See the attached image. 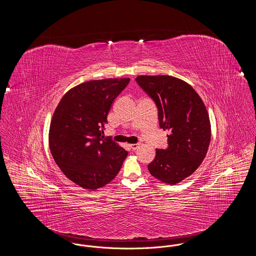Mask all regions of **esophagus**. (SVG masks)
Listing matches in <instances>:
<instances>
[{
  "label": "esophagus",
  "instance_id": "esophagus-1",
  "mask_svg": "<svg viewBox=\"0 0 256 256\" xmlns=\"http://www.w3.org/2000/svg\"><path fill=\"white\" fill-rule=\"evenodd\" d=\"M139 146L138 144H132V145H130V148L132 150H137V148Z\"/></svg>",
  "mask_w": 256,
  "mask_h": 256
}]
</instances>
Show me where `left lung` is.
Listing matches in <instances>:
<instances>
[{
	"instance_id": "obj_1",
	"label": "left lung",
	"mask_w": 256,
	"mask_h": 256,
	"mask_svg": "<svg viewBox=\"0 0 256 256\" xmlns=\"http://www.w3.org/2000/svg\"><path fill=\"white\" fill-rule=\"evenodd\" d=\"M135 80L156 102L160 128L170 132L168 148L156 150L148 172L162 182H180L206 156L211 139L206 108L194 88L178 78L138 76Z\"/></svg>"
}]
</instances>
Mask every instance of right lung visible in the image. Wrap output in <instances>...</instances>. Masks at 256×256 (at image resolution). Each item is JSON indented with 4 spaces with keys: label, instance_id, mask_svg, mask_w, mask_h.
I'll use <instances>...</instances> for the list:
<instances>
[{
    "label": "right lung",
    "instance_id": "add662e5",
    "mask_svg": "<svg viewBox=\"0 0 256 256\" xmlns=\"http://www.w3.org/2000/svg\"><path fill=\"white\" fill-rule=\"evenodd\" d=\"M130 80L106 78L78 84L62 97L54 112L49 132L52 156L62 172L84 189L108 184L128 156L102 134L111 104Z\"/></svg>",
    "mask_w": 256,
    "mask_h": 256
}]
</instances>
